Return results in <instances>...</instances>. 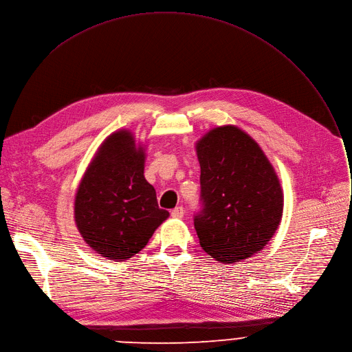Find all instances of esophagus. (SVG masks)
<instances>
[{"mask_svg": "<svg viewBox=\"0 0 352 352\" xmlns=\"http://www.w3.org/2000/svg\"><path fill=\"white\" fill-rule=\"evenodd\" d=\"M171 216L175 219H181L184 216V208L182 206H177L175 209L171 210Z\"/></svg>", "mask_w": 352, "mask_h": 352, "instance_id": "esophagus-1", "label": "esophagus"}]
</instances>
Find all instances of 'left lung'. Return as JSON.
<instances>
[{
    "label": "left lung",
    "mask_w": 352,
    "mask_h": 352,
    "mask_svg": "<svg viewBox=\"0 0 352 352\" xmlns=\"http://www.w3.org/2000/svg\"><path fill=\"white\" fill-rule=\"evenodd\" d=\"M202 210L194 225L216 261L247 260L275 234L283 212L279 178L258 143L240 127H214L197 142Z\"/></svg>",
    "instance_id": "left-lung-1"
}]
</instances>
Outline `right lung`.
I'll use <instances>...</instances> for the list:
<instances>
[{
  "instance_id": "obj_1",
  "label": "right lung",
  "mask_w": 352,
  "mask_h": 352,
  "mask_svg": "<svg viewBox=\"0 0 352 352\" xmlns=\"http://www.w3.org/2000/svg\"><path fill=\"white\" fill-rule=\"evenodd\" d=\"M146 147L129 131L109 135L77 188L76 226L84 241L107 260L132 258L170 216L144 178Z\"/></svg>"
}]
</instances>
